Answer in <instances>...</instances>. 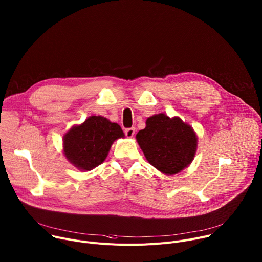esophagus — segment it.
I'll use <instances>...</instances> for the list:
<instances>
[{
  "mask_svg": "<svg viewBox=\"0 0 262 262\" xmlns=\"http://www.w3.org/2000/svg\"><path fill=\"white\" fill-rule=\"evenodd\" d=\"M135 135V127H129L125 129V136L127 138H133Z\"/></svg>",
  "mask_w": 262,
  "mask_h": 262,
  "instance_id": "obj_1",
  "label": "esophagus"
}]
</instances>
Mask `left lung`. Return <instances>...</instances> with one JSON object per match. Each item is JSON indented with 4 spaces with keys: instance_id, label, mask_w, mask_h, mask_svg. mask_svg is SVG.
I'll return each mask as SVG.
<instances>
[{
    "instance_id": "8db88e82",
    "label": "left lung",
    "mask_w": 262,
    "mask_h": 262,
    "mask_svg": "<svg viewBox=\"0 0 262 262\" xmlns=\"http://www.w3.org/2000/svg\"><path fill=\"white\" fill-rule=\"evenodd\" d=\"M136 139L148 163L166 175L188 167L197 150L198 138L192 126L164 113L147 118Z\"/></svg>"
}]
</instances>
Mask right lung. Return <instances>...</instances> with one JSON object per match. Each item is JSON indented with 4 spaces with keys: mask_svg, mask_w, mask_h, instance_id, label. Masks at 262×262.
Listing matches in <instances>:
<instances>
[{
    "mask_svg": "<svg viewBox=\"0 0 262 262\" xmlns=\"http://www.w3.org/2000/svg\"><path fill=\"white\" fill-rule=\"evenodd\" d=\"M119 138H124L120 125L102 116H90L64 135L63 154L79 170L90 171L103 163L112 144Z\"/></svg>",
    "mask_w": 262,
    "mask_h": 262,
    "instance_id": "add662e5",
    "label": "right lung"
}]
</instances>
